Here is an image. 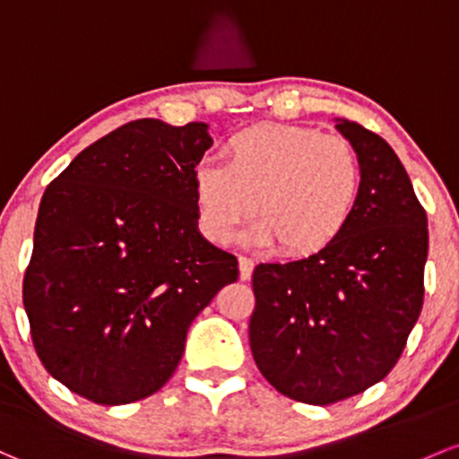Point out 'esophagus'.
<instances>
[{
	"instance_id": "obj_1",
	"label": "esophagus",
	"mask_w": 459,
	"mask_h": 459,
	"mask_svg": "<svg viewBox=\"0 0 459 459\" xmlns=\"http://www.w3.org/2000/svg\"><path fill=\"white\" fill-rule=\"evenodd\" d=\"M253 259L250 257H244V255H239V277H242V281L246 279H250V274H253Z\"/></svg>"
}]
</instances>
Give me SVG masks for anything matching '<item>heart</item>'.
<instances>
[{
    "label": "heart",
    "instance_id": "b5f03b06",
    "mask_svg": "<svg viewBox=\"0 0 459 459\" xmlns=\"http://www.w3.org/2000/svg\"><path fill=\"white\" fill-rule=\"evenodd\" d=\"M360 162L341 136L301 125L266 123L233 134L224 162L193 169V197L206 238L229 242L255 213L248 239L307 257L334 244L360 197Z\"/></svg>",
    "mask_w": 459,
    "mask_h": 459
}]
</instances>
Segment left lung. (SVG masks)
Listing matches in <instances>:
<instances>
[{
    "label": "left lung",
    "mask_w": 459,
    "mask_h": 459,
    "mask_svg": "<svg viewBox=\"0 0 459 459\" xmlns=\"http://www.w3.org/2000/svg\"><path fill=\"white\" fill-rule=\"evenodd\" d=\"M336 129L360 162V197L341 238L288 264H259L248 339L264 378L288 398L332 404L363 394L398 363L424 299L427 213L378 134Z\"/></svg>",
    "instance_id": "1"
}]
</instances>
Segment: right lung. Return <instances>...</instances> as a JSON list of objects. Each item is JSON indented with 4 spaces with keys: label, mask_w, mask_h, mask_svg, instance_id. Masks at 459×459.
Returning <instances> with one entry per match:
<instances>
[{
    "label": "right lung",
    "mask_w": 459,
    "mask_h": 459,
    "mask_svg": "<svg viewBox=\"0 0 459 459\" xmlns=\"http://www.w3.org/2000/svg\"><path fill=\"white\" fill-rule=\"evenodd\" d=\"M209 125L141 118L79 153L48 185L23 277V307L52 378L96 404L156 394L235 255L197 230L193 169Z\"/></svg>",
    "instance_id": "right-lung-1"
}]
</instances>
